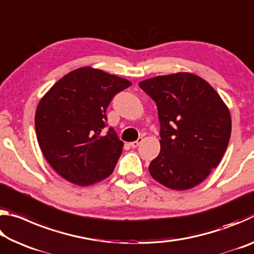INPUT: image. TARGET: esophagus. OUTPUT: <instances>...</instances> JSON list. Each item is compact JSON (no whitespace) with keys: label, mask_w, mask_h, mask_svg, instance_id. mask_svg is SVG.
<instances>
[{"label":"esophagus","mask_w":254,"mask_h":254,"mask_svg":"<svg viewBox=\"0 0 254 254\" xmlns=\"http://www.w3.org/2000/svg\"><path fill=\"white\" fill-rule=\"evenodd\" d=\"M142 141H143L142 137H139V139H137L136 141H133V142H131V143H130V147H132V148H136L137 145H139L141 142H142Z\"/></svg>","instance_id":"esophagus-1"}]
</instances>
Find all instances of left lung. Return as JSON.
Returning a JSON list of instances; mask_svg holds the SVG:
<instances>
[{
	"label": "left lung",
	"mask_w": 254,
	"mask_h": 254,
	"mask_svg": "<svg viewBox=\"0 0 254 254\" xmlns=\"http://www.w3.org/2000/svg\"><path fill=\"white\" fill-rule=\"evenodd\" d=\"M139 86L156 102L160 152L151 177L167 188L187 190L208 177L229 144V107L207 81L191 72L152 77Z\"/></svg>",
	"instance_id": "obj_1"
}]
</instances>
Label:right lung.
<instances>
[{
    "instance_id": "add662e5",
    "label": "right lung",
    "mask_w": 254,
    "mask_h": 254,
    "mask_svg": "<svg viewBox=\"0 0 254 254\" xmlns=\"http://www.w3.org/2000/svg\"><path fill=\"white\" fill-rule=\"evenodd\" d=\"M132 83L93 67L68 72L37 106L34 126L46 160L77 186L102 182L113 173L123 142L112 127L104 133L107 106Z\"/></svg>"
}]
</instances>
